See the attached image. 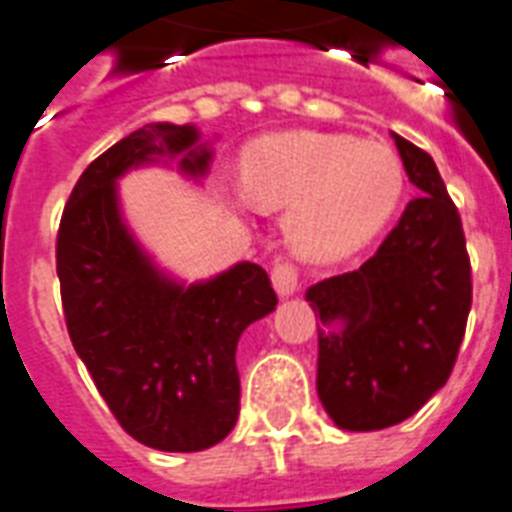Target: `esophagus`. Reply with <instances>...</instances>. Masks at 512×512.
Returning <instances> with one entry per match:
<instances>
[{
  "label": "esophagus",
  "instance_id": "esophagus-1",
  "mask_svg": "<svg viewBox=\"0 0 512 512\" xmlns=\"http://www.w3.org/2000/svg\"><path fill=\"white\" fill-rule=\"evenodd\" d=\"M270 281H273V289L278 291V296H291L299 289V270L289 260H278L270 270Z\"/></svg>",
  "mask_w": 512,
  "mask_h": 512
}]
</instances>
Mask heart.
I'll use <instances>...</instances> for the list:
<instances>
[{
  "mask_svg": "<svg viewBox=\"0 0 512 512\" xmlns=\"http://www.w3.org/2000/svg\"><path fill=\"white\" fill-rule=\"evenodd\" d=\"M242 190L260 208H286L283 229L302 255H349L375 239L403 195V163L385 143L286 132L249 145Z\"/></svg>",
  "mask_w": 512,
  "mask_h": 512,
  "instance_id": "b5f03b06",
  "label": "heart"
}]
</instances>
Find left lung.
I'll use <instances>...</instances> for the list:
<instances>
[{
	"mask_svg": "<svg viewBox=\"0 0 512 512\" xmlns=\"http://www.w3.org/2000/svg\"><path fill=\"white\" fill-rule=\"evenodd\" d=\"M419 190L359 270L307 289L317 328V395L349 432L403 422L448 382L468 309L471 263L458 208L435 161L395 135Z\"/></svg>",
	"mask_w": 512,
	"mask_h": 512,
	"instance_id": "left-lung-1",
	"label": "left lung"
}]
</instances>
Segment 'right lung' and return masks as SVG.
Listing matches in <instances>:
<instances>
[{
	"mask_svg": "<svg viewBox=\"0 0 512 512\" xmlns=\"http://www.w3.org/2000/svg\"><path fill=\"white\" fill-rule=\"evenodd\" d=\"M197 140L192 124L158 122L111 145L77 179L57 234L72 346L124 432L166 453L205 450L234 429L236 343L278 304L255 263L192 286L171 281L124 226L119 176L163 156L203 176L210 150Z\"/></svg>",
	"mask_w": 512,
	"mask_h": 512,
	"instance_id": "obj_1",
	"label": "right lung"
}]
</instances>
